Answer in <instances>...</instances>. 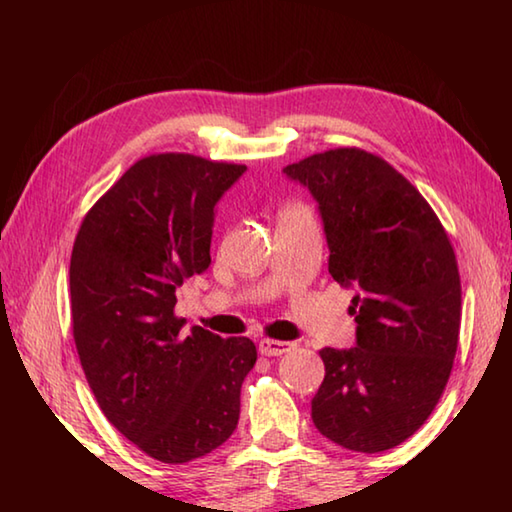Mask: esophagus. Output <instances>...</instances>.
Returning a JSON list of instances; mask_svg holds the SVG:
<instances>
[{"label": "esophagus", "mask_w": 512, "mask_h": 512, "mask_svg": "<svg viewBox=\"0 0 512 512\" xmlns=\"http://www.w3.org/2000/svg\"><path fill=\"white\" fill-rule=\"evenodd\" d=\"M293 343L287 341H277V339H262L259 341V352L264 354V357H282V354L291 352Z\"/></svg>", "instance_id": "1"}]
</instances>
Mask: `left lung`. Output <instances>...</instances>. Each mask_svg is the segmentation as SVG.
Returning <instances> with one entry per match:
<instances>
[{"mask_svg": "<svg viewBox=\"0 0 512 512\" xmlns=\"http://www.w3.org/2000/svg\"><path fill=\"white\" fill-rule=\"evenodd\" d=\"M318 201L329 273L354 289L357 348H323L311 420L352 452L393 449L418 431L452 375L461 275L443 223L379 155L329 149L284 167Z\"/></svg>", "mask_w": 512, "mask_h": 512, "instance_id": "obj_1", "label": "left lung"}]
</instances>
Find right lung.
Instances as JSON below:
<instances>
[{
  "label": "right lung",
  "instance_id": "1",
  "mask_svg": "<svg viewBox=\"0 0 512 512\" xmlns=\"http://www.w3.org/2000/svg\"><path fill=\"white\" fill-rule=\"evenodd\" d=\"M244 171L192 153L146 155L74 239L72 332L85 379L112 427L155 461H194L237 429L255 343L183 332L173 307L185 277L212 264L214 205Z\"/></svg>",
  "mask_w": 512,
  "mask_h": 512
}]
</instances>
